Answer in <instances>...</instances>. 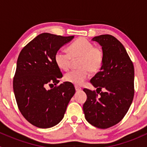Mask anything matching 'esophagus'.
I'll return each instance as SVG.
<instances>
[{"label":"esophagus","mask_w":147,"mask_h":147,"mask_svg":"<svg viewBox=\"0 0 147 147\" xmlns=\"http://www.w3.org/2000/svg\"><path fill=\"white\" fill-rule=\"evenodd\" d=\"M75 90H76V91H81V90H82V88L80 87H78V86H75Z\"/></svg>","instance_id":"esophagus-1"}]
</instances>
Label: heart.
Instances as JSON below:
<instances>
[{
  "mask_svg": "<svg viewBox=\"0 0 147 147\" xmlns=\"http://www.w3.org/2000/svg\"><path fill=\"white\" fill-rule=\"evenodd\" d=\"M69 53L58 50L55 55V61L59 68L67 70L70 67L72 58L80 57V69L72 70L65 75V80L75 85H81L90 76V71L97 72L103 63V53L101 49L94 47L91 42L84 38H78L68 47Z\"/></svg>",
  "mask_w": 147,
  "mask_h": 147,
  "instance_id": "heart-1",
  "label": "heart"
}]
</instances>
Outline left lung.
Segmentation results:
<instances>
[{"label": "left lung", "mask_w": 147, "mask_h": 147, "mask_svg": "<svg viewBox=\"0 0 147 147\" xmlns=\"http://www.w3.org/2000/svg\"><path fill=\"white\" fill-rule=\"evenodd\" d=\"M92 40L101 45L103 63L90 80L99 94L83 90L87 94L83 111L90 124L107 129L119 123L131 106L134 94V65L122 44L112 35H101Z\"/></svg>", "instance_id": "1"}]
</instances>
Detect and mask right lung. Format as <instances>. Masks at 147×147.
Returning a JSON list of instances; mask_svg holds the SVG:
<instances>
[{
    "label": "right lung",
    "instance_id": "1",
    "mask_svg": "<svg viewBox=\"0 0 147 147\" xmlns=\"http://www.w3.org/2000/svg\"><path fill=\"white\" fill-rule=\"evenodd\" d=\"M74 36L44 32L31 40L20 53L13 79V91L23 116L32 125L47 129L60 122L75 93L70 82L54 88L63 74L55 61V53Z\"/></svg>",
    "mask_w": 147,
    "mask_h": 147
}]
</instances>
